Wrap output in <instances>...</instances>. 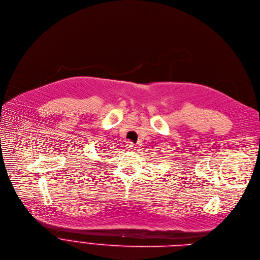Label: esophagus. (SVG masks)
<instances>
[{
    "label": "esophagus",
    "mask_w": 260,
    "mask_h": 260,
    "mask_svg": "<svg viewBox=\"0 0 260 260\" xmlns=\"http://www.w3.org/2000/svg\"><path fill=\"white\" fill-rule=\"evenodd\" d=\"M134 147H135V146H134V144H133L132 142H127L126 145H125V148H126L127 150H133Z\"/></svg>",
    "instance_id": "1"
}]
</instances>
